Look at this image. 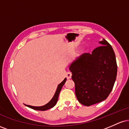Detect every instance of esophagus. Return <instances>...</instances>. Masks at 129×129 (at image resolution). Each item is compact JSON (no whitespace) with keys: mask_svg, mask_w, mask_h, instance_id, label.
Listing matches in <instances>:
<instances>
[{"mask_svg":"<svg viewBox=\"0 0 129 129\" xmlns=\"http://www.w3.org/2000/svg\"><path fill=\"white\" fill-rule=\"evenodd\" d=\"M72 73H70V72H67L66 74V76L67 78V79H70L71 78H72Z\"/></svg>","mask_w":129,"mask_h":129,"instance_id":"obj_1","label":"esophagus"}]
</instances>
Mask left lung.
<instances>
[{
	"instance_id": "left-lung-1",
	"label": "left lung",
	"mask_w": 129,
	"mask_h": 129,
	"mask_svg": "<svg viewBox=\"0 0 129 129\" xmlns=\"http://www.w3.org/2000/svg\"><path fill=\"white\" fill-rule=\"evenodd\" d=\"M91 53L76 57L69 66L78 101L90 106L105 100L112 91L117 75L115 54L104 39Z\"/></svg>"
}]
</instances>
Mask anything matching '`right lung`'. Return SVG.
I'll return each instance as SVG.
<instances>
[{
  "mask_svg": "<svg viewBox=\"0 0 129 129\" xmlns=\"http://www.w3.org/2000/svg\"><path fill=\"white\" fill-rule=\"evenodd\" d=\"M66 80H67V79L66 78L64 79H63V81H62V82H60V83L59 84L58 86H57V89H56V92H55V93H54V96H53L52 99L50 100V102H48V103L46 104L45 105H44V106H39V107H38V106L36 107V106H29V105H26V104H25V106L29 108H31V109H34V110H41V111H45V110H48V109H51V108H53L54 106H55L56 104L57 103V100H58L59 94L60 90H61L62 88V86L64 85V84L66 83Z\"/></svg>",
  "mask_w": 129,
  "mask_h": 129,
  "instance_id": "add662e5",
  "label": "right lung"
}]
</instances>
